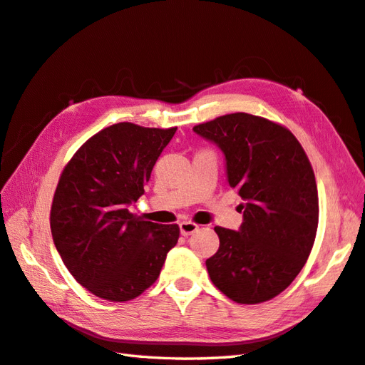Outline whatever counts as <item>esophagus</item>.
Masks as SVG:
<instances>
[{
	"mask_svg": "<svg viewBox=\"0 0 365 365\" xmlns=\"http://www.w3.org/2000/svg\"><path fill=\"white\" fill-rule=\"evenodd\" d=\"M198 228H200V225L193 224V222H190V220H184L180 224V230H181L182 236H189L192 233H195V232H198Z\"/></svg>",
	"mask_w": 365,
	"mask_h": 365,
	"instance_id": "1",
	"label": "esophagus"
}]
</instances>
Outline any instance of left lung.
Returning a JSON list of instances; mask_svg holds the SVG:
<instances>
[{"mask_svg":"<svg viewBox=\"0 0 365 365\" xmlns=\"http://www.w3.org/2000/svg\"><path fill=\"white\" fill-rule=\"evenodd\" d=\"M225 154L228 182L237 190L244 222L215 227L220 245L206 259L212 284L237 304L280 294L306 264L318 228L314 170L285 125L230 113L193 128Z\"/></svg>","mask_w":365,"mask_h":365,"instance_id":"1","label":"left lung"}]
</instances>
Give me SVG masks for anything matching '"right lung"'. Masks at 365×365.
I'll use <instances>...</instances> for the list:
<instances>
[{"mask_svg": "<svg viewBox=\"0 0 365 365\" xmlns=\"http://www.w3.org/2000/svg\"><path fill=\"white\" fill-rule=\"evenodd\" d=\"M175 132L113 124L86 140L59 176L51 236L73 279L94 296L135 299L158 280L178 242L176 224H154L129 211Z\"/></svg>", "mask_w": 365, "mask_h": 365, "instance_id": "1", "label": "right lung"}]
</instances>
